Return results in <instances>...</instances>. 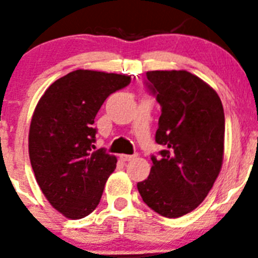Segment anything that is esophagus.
<instances>
[{
	"instance_id": "esophagus-1",
	"label": "esophagus",
	"mask_w": 258,
	"mask_h": 258,
	"mask_svg": "<svg viewBox=\"0 0 258 258\" xmlns=\"http://www.w3.org/2000/svg\"><path fill=\"white\" fill-rule=\"evenodd\" d=\"M120 159H121L122 161H131L132 159H134L133 155H126V154H121L120 155Z\"/></svg>"
}]
</instances>
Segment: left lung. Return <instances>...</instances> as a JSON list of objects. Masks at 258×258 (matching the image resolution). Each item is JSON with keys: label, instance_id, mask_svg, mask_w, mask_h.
<instances>
[{"label": "left lung", "instance_id": "left-lung-1", "mask_svg": "<svg viewBox=\"0 0 258 258\" xmlns=\"http://www.w3.org/2000/svg\"><path fill=\"white\" fill-rule=\"evenodd\" d=\"M147 86L161 106L147 179L137 187L143 202L164 217L190 213L206 199L223 161L225 113L213 88L187 71H150Z\"/></svg>", "mask_w": 258, "mask_h": 258}]
</instances>
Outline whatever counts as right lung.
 Segmentation results:
<instances>
[{
    "label": "right lung",
    "mask_w": 258,
    "mask_h": 258,
    "mask_svg": "<svg viewBox=\"0 0 258 258\" xmlns=\"http://www.w3.org/2000/svg\"><path fill=\"white\" fill-rule=\"evenodd\" d=\"M131 80L76 70L54 81L36 106L28 136L32 169L45 198L64 217H86L101 202L117 159L103 150L93 151V124L106 98Z\"/></svg>",
    "instance_id": "obj_1"
}]
</instances>
